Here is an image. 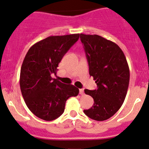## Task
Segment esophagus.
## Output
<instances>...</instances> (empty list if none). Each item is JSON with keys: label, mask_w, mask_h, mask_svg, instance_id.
Listing matches in <instances>:
<instances>
[{"label": "esophagus", "mask_w": 149, "mask_h": 149, "mask_svg": "<svg viewBox=\"0 0 149 149\" xmlns=\"http://www.w3.org/2000/svg\"><path fill=\"white\" fill-rule=\"evenodd\" d=\"M79 93L81 95H84V90L83 88H81V89H79Z\"/></svg>", "instance_id": "1"}]
</instances>
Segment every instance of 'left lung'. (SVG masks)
Wrapping results in <instances>:
<instances>
[{"label":"left lung","mask_w":149,"mask_h":149,"mask_svg":"<svg viewBox=\"0 0 149 149\" xmlns=\"http://www.w3.org/2000/svg\"><path fill=\"white\" fill-rule=\"evenodd\" d=\"M89 66L97 88L85 89L86 94L93 98L91 109L84 110L91 119H109L123 104L129 84L130 72L127 61L120 47L98 35L80 34Z\"/></svg>","instance_id":"1"}]
</instances>
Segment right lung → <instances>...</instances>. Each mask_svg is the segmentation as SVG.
I'll use <instances>...</instances> for the list:
<instances>
[{
    "mask_svg": "<svg viewBox=\"0 0 149 149\" xmlns=\"http://www.w3.org/2000/svg\"><path fill=\"white\" fill-rule=\"evenodd\" d=\"M79 36H49L31 46L25 56L20 75L21 93L29 110L41 119L58 118L67 99L79 94V88L53 79L51 74H56L58 63Z\"/></svg>",
    "mask_w": 149,
    "mask_h": 149,
    "instance_id": "right-lung-1",
    "label": "right lung"
}]
</instances>
